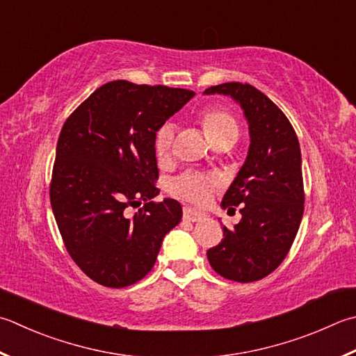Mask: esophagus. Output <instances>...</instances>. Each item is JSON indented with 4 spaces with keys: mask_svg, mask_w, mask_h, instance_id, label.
Segmentation results:
<instances>
[{
    "mask_svg": "<svg viewBox=\"0 0 356 356\" xmlns=\"http://www.w3.org/2000/svg\"><path fill=\"white\" fill-rule=\"evenodd\" d=\"M183 217L187 221H192V223H195V221H201V220L206 218L204 213H201V212H198L195 209H192V207H184Z\"/></svg>",
    "mask_w": 356,
    "mask_h": 356,
    "instance_id": "esophagus-1",
    "label": "esophagus"
}]
</instances>
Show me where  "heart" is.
<instances>
[{"label": "heart", "mask_w": 356, "mask_h": 356, "mask_svg": "<svg viewBox=\"0 0 356 356\" xmlns=\"http://www.w3.org/2000/svg\"><path fill=\"white\" fill-rule=\"evenodd\" d=\"M200 124L204 133L213 144L234 143L238 138L240 127L236 116L223 108V106H211L200 115ZM175 131L170 124H164L155 135V153L159 161L170 156ZM217 187V179L201 175H183L172 183V192L175 195L193 201L197 204H204L211 198L213 189Z\"/></svg>", "instance_id": "obj_1"}]
</instances>
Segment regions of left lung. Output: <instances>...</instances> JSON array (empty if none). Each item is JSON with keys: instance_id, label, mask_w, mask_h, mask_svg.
<instances>
[{"instance_id": "obj_1", "label": "left lung", "mask_w": 356, "mask_h": 356, "mask_svg": "<svg viewBox=\"0 0 356 356\" xmlns=\"http://www.w3.org/2000/svg\"><path fill=\"white\" fill-rule=\"evenodd\" d=\"M204 95L231 96L250 125V150L221 207L241 206V220L207 251L213 271L248 284L282 264L304 213L302 159L299 140L282 110L250 83L211 86Z\"/></svg>"}]
</instances>
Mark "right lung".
Wrapping results in <instances>:
<instances>
[{
    "mask_svg": "<svg viewBox=\"0 0 356 356\" xmlns=\"http://www.w3.org/2000/svg\"><path fill=\"white\" fill-rule=\"evenodd\" d=\"M195 92L115 80L97 88L60 131L49 197L63 243L95 282L124 288L155 265L183 217L177 200L155 203V135ZM145 206L131 218L126 209Z\"/></svg>",
    "mask_w": 356,
    "mask_h": 356,
    "instance_id": "right-lung-1",
    "label": "right lung"
}]
</instances>
